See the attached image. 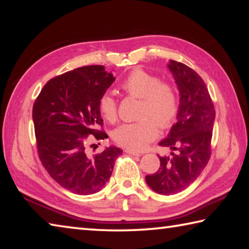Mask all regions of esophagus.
<instances>
[{
    "label": "esophagus",
    "instance_id": "1",
    "mask_svg": "<svg viewBox=\"0 0 249 249\" xmlns=\"http://www.w3.org/2000/svg\"><path fill=\"white\" fill-rule=\"evenodd\" d=\"M125 153L132 155V156H138V157H141V156H142V154L137 153V151H135L133 149H125Z\"/></svg>",
    "mask_w": 249,
    "mask_h": 249
}]
</instances>
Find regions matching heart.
I'll return each instance as SVG.
<instances>
[{
    "label": "heart",
    "instance_id": "obj_1",
    "mask_svg": "<svg viewBox=\"0 0 249 249\" xmlns=\"http://www.w3.org/2000/svg\"><path fill=\"white\" fill-rule=\"evenodd\" d=\"M121 89L130 96L141 99L138 107L140 120L125 123L113 133V138L129 149H144L158 135V125L167 128L174 123L179 111V100L175 88L161 82L157 75L142 69H134L121 83ZM101 115L109 123L117 120V105L112 95L104 94L100 99Z\"/></svg>",
    "mask_w": 249,
    "mask_h": 249
}]
</instances>
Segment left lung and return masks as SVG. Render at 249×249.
<instances>
[{
    "mask_svg": "<svg viewBox=\"0 0 249 249\" xmlns=\"http://www.w3.org/2000/svg\"><path fill=\"white\" fill-rule=\"evenodd\" d=\"M179 90V111L160 146L170 148V156H159L160 168L146 176L151 190L162 196L176 195L188 188L208 165L215 109L208 88L195 70L181 62L167 65Z\"/></svg>",
    "mask_w": 249,
    "mask_h": 249,
    "instance_id": "8db88e82",
    "label": "left lung"
}]
</instances>
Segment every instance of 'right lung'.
Masks as SVG:
<instances>
[{"instance_id": "obj_1", "label": "right lung", "mask_w": 249, "mask_h": 249, "mask_svg": "<svg viewBox=\"0 0 249 249\" xmlns=\"http://www.w3.org/2000/svg\"><path fill=\"white\" fill-rule=\"evenodd\" d=\"M114 81L104 66L81 67L49 80L34 103L40 161L58 184L75 195L102 190L116 158L123 154L113 145L98 155H90L86 148L90 135L98 141L107 137L95 126L103 124L100 99Z\"/></svg>"}]
</instances>
